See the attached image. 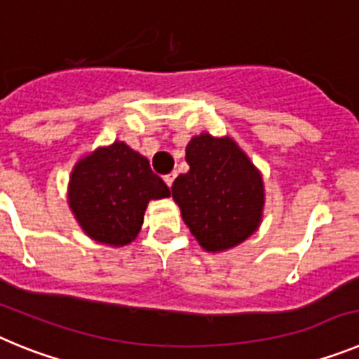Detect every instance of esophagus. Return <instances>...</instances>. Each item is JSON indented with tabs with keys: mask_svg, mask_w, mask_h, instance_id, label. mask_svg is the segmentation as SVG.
<instances>
[{
	"mask_svg": "<svg viewBox=\"0 0 359 359\" xmlns=\"http://www.w3.org/2000/svg\"><path fill=\"white\" fill-rule=\"evenodd\" d=\"M174 177H176V174H167V176H165L163 177V182L165 183H167V187H169V189H170V187H172V183H174Z\"/></svg>",
	"mask_w": 359,
	"mask_h": 359,
	"instance_id": "obj_1",
	"label": "esophagus"
}]
</instances>
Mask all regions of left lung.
Listing matches in <instances>:
<instances>
[{
  "mask_svg": "<svg viewBox=\"0 0 359 359\" xmlns=\"http://www.w3.org/2000/svg\"><path fill=\"white\" fill-rule=\"evenodd\" d=\"M189 172L172 183V199L205 252L221 253L252 237L264 217L262 172L230 136L201 133L185 147Z\"/></svg>",
  "mask_w": 359,
  "mask_h": 359,
  "instance_id": "1",
  "label": "left lung"
}]
</instances>
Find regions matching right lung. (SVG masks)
I'll return each mask as SVG.
<instances>
[{"instance_id": "1", "label": "right lung", "mask_w": 359, "mask_h": 359, "mask_svg": "<svg viewBox=\"0 0 359 359\" xmlns=\"http://www.w3.org/2000/svg\"><path fill=\"white\" fill-rule=\"evenodd\" d=\"M169 196L147 158L120 140L84 154L68 182V207L79 226L95 243L113 248L133 243L149 203Z\"/></svg>"}]
</instances>
